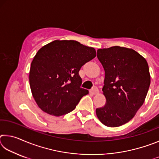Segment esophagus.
Wrapping results in <instances>:
<instances>
[{"mask_svg":"<svg viewBox=\"0 0 159 159\" xmlns=\"http://www.w3.org/2000/svg\"><path fill=\"white\" fill-rule=\"evenodd\" d=\"M90 93H92L93 95H97V94H98V93H99V90H98V88H97V87L93 88V89L90 90Z\"/></svg>","mask_w":159,"mask_h":159,"instance_id":"esophagus-1","label":"esophagus"}]
</instances>
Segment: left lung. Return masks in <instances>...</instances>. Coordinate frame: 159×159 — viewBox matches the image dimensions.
<instances>
[{
    "label": "left lung",
    "instance_id": "left-lung-1",
    "mask_svg": "<svg viewBox=\"0 0 159 159\" xmlns=\"http://www.w3.org/2000/svg\"><path fill=\"white\" fill-rule=\"evenodd\" d=\"M105 76L104 107L96 115L104 125L118 127L133 118L143 104L151 77L147 61L131 48L113 46L98 50Z\"/></svg>",
    "mask_w": 159,
    "mask_h": 159
}]
</instances>
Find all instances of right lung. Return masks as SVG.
<instances>
[{
	"label": "right lung",
	"mask_w": 159,
	"mask_h": 159,
	"mask_svg": "<svg viewBox=\"0 0 159 159\" xmlns=\"http://www.w3.org/2000/svg\"><path fill=\"white\" fill-rule=\"evenodd\" d=\"M95 56V48L72 40H55L43 46L29 71L31 93L39 108L56 116L73 111L88 94L80 88L79 70Z\"/></svg>",
	"instance_id": "1"
}]
</instances>
